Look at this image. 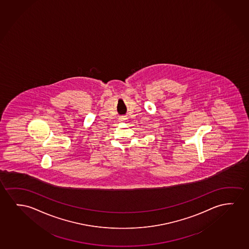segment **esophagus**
<instances>
[{"mask_svg":"<svg viewBox=\"0 0 249 249\" xmlns=\"http://www.w3.org/2000/svg\"><path fill=\"white\" fill-rule=\"evenodd\" d=\"M127 119H127L125 116H122L121 118H119V121H121V122H126Z\"/></svg>","mask_w":249,"mask_h":249,"instance_id":"1","label":"esophagus"}]
</instances>
